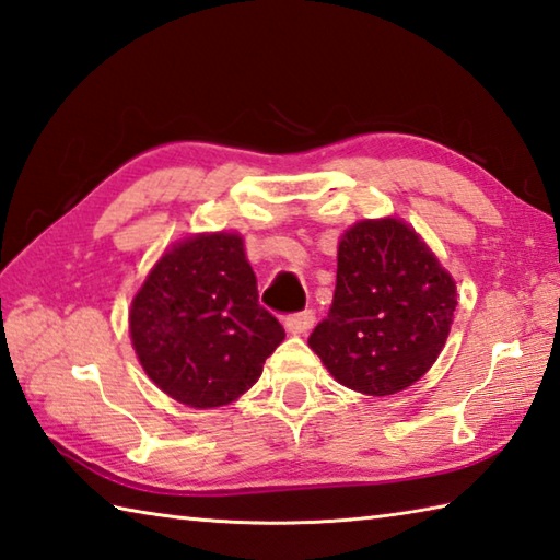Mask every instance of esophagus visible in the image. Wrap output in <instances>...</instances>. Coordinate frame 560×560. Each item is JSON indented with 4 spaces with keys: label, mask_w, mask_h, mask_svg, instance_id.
Masks as SVG:
<instances>
[{
    "label": "esophagus",
    "mask_w": 560,
    "mask_h": 560,
    "mask_svg": "<svg viewBox=\"0 0 560 560\" xmlns=\"http://www.w3.org/2000/svg\"><path fill=\"white\" fill-rule=\"evenodd\" d=\"M284 326H288V331L292 334H304L310 331L314 326V310H304L298 314H290L288 319H284Z\"/></svg>",
    "instance_id": "1"
}]
</instances>
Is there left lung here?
Segmentation results:
<instances>
[{"label":"left lung","instance_id":"8db88e82","mask_svg":"<svg viewBox=\"0 0 560 560\" xmlns=\"http://www.w3.org/2000/svg\"><path fill=\"white\" fill-rule=\"evenodd\" d=\"M456 304V282L415 229L358 221L341 236L334 302L310 346L341 385L395 395L434 365Z\"/></svg>","mask_w":560,"mask_h":560}]
</instances>
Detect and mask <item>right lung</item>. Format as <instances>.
<instances>
[{"label":"right lung","mask_w":560,"mask_h":560,"mask_svg":"<svg viewBox=\"0 0 560 560\" xmlns=\"http://www.w3.org/2000/svg\"><path fill=\"white\" fill-rule=\"evenodd\" d=\"M131 341L153 383L187 407L234 402L284 339L258 302L244 238L207 234L173 246L131 302Z\"/></svg>","instance_id":"1"}]
</instances>
